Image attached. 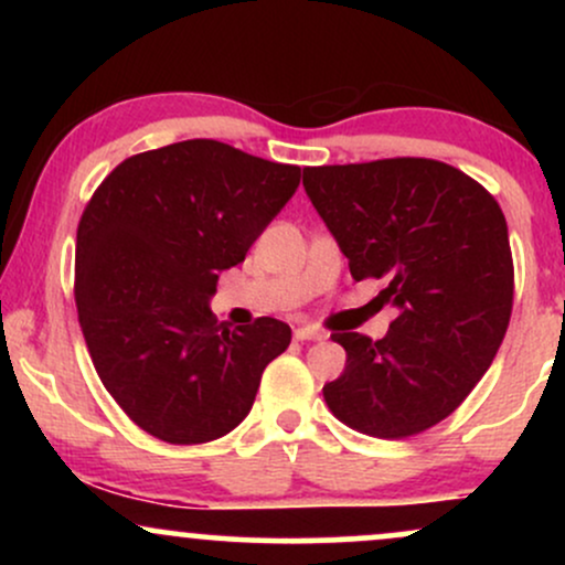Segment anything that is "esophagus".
Returning a JSON list of instances; mask_svg holds the SVG:
<instances>
[{"label": "esophagus", "mask_w": 565, "mask_h": 565, "mask_svg": "<svg viewBox=\"0 0 565 565\" xmlns=\"http://www.w3.org/2000/svg\"><path fill=\"white\" fill-rule=\"evenodd\" d=\"M323 334L321 329H313V327H297L295 329V340L297 342H316V340H323Z\"/></svg>", "instance_id": "esophagus-1"}]
</instances>
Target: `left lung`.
<instances>
[{
	"label": "left lung",
	"mask_w": 565,
	"mask_h": 565,
	"mask_svg": "<svg viewBox=\"0 0 565 565\" xmlns=\"http://www.w3.org/2000/svg\"><path fill=\"white\" fill-rule=\"evenodd\" d=\"M302 185L348 257L398 308L382 340L334 332L345 372L323 385L340 423L398 440L438 425L494 361L512 313V255L497 199L436 159L305 167Z\"/></svg>",
	"instance_id": "1"
}]
</instances>
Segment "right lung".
I'll list each match as a JSON object with an SVG mask.
<instances>
[{"label": "right lung", "instance_id": "add662e5", "mask_svg": "<svg viewBox=\"0 0 565 565\" xmlns=\"http://www.w3.org/2000/svg\"><path fill=\"white\" fill-rule=\"evenodd\" d=\"M300 185V167L228 142L135 153L97 185L76 231L74 297L97 377L140 430L223 438L291 342L278 319L231 329L210 297Z\"/></svg>", "mask_w": 565, "mask_h": 565}]
</instances>
